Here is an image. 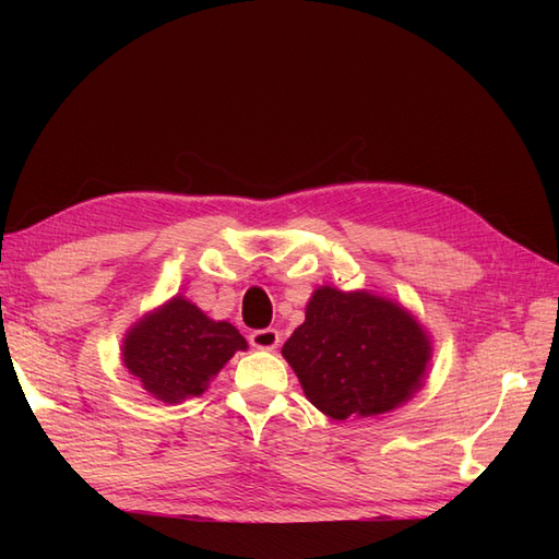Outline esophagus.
I'll use <instances>...</instances> for the list:
<instances>
[{
	"label": "esophagus",
	"mask_w": 559,
	"mask_h": 559,
	"mask_svg": "<svg viewBox=\"0 0 559 559\" xmlns=\"http://www.w3.org/2000/svg\"><path fill=\"white\" fill-rule=\"evenodd\" d=\"M249 343H252L254 348H259V350H273V348H278V343H281V334L276 329H257V331H252V334H249Z\"/></svg>",
	"instance_id": "1"
}]
</instances>
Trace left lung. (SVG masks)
<instances>
[{
    "instance_id": "left-lung-1",
    "label": "left lung",
    "mask_w": 559,
    "mask_h": 559,
    "mask_svg": "<svg viewBox=\"0 0 559 559\" xmlns=\"http://www.w3.org/2000/svg\"><path fill=\"white\" fill-rule=\"evenodd\" d=\"M305 396L334 420L379 415L420 389L430 341L399 305L319 288L283 346Z\"/></svg>"
}]
</instances>
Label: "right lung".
I'll return each mask as SVG.
<instances>
[{"mask_svg": "<svg viewBox=\"0 0 559 559\" xmlns=\"http://www.w3.org/2000/svg\"><path fill=\"white\" fill-rule=\"evenodd\" d=\"M245 348L247 341L233 324L213 322L197 305L173 298L129 331L122 355L146 391L177 403L204 394L209 379Z\"/></svg>", "mask_w": 559, "mask_h": 559, "instance_id": "right-lung-1", "label": "right lung"}]
</instances>
